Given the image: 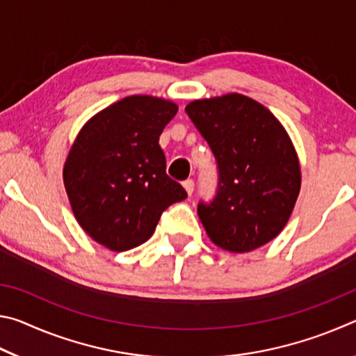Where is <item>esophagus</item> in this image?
Segmentation results:
<instances>
[{"mask_svg":"<svg viewBox=\"0 0 356 356\" xmlns=\"http://www.w3.org/2000/svg\"><path fill=\"white\" fill-rule=\"evenodd\" d=\"M184 188H185L186 193H188V195L191 196L193 190H195V180H193V179H186L185 182H184Z\"/></svg>","mask_w":356,"mask_h":356,"instance_id":"1","label":"esophagus"}]
</instances>
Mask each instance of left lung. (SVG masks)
<instances>
[{
	"instance_id": "left-lung-1",
	"label": "left lung",
	"mask_w": 356,
	"mask_h": 356,
	"mask_svg": "<svg viewBox=\"0 0 356 356\" xmlns=\"http://www.w3.org/2000/svg\"><path fill=\"white\" fill-rule=\"evenodd\" d=\"M185 111L212 149L218 170L213 200L197 204L207 236L232 252L268 243L286 226L301 185L284 127L242 94L195 100Z\"/></svg>"
}]
</instances>
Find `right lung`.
Instances as JSON below:
<instances>
[{"label":"right lung","mask_w":356,"mask_h":356,"mask_svg":"<svg viewBox=\"0 0 356 356\" xmlns=\"http://www.w3.org/2000/svg\"><path fill=\"white\" fill-rule=\"evenodd\" d=\"M170 100L130 95L84 125L64 165L76 221L95 242L127 251L152 236L161 213L186 191L166 174L159 140L176 116Z\"/></svg>","instance_id":"obj_1"}]
</instances>
